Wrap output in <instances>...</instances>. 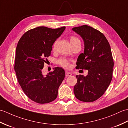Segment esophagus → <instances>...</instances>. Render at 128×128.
<instances>
[{
  "label": "esophagus",
  "instance_id": "obj_1",
  "mask_svg": "<svg viewBox=\"0 0 128 128\" xmlns=\"http://www.w3.org/2000/svg\"><path fill=\"white\" fill-rule=\"evenodd\" d=\"M72 74V73L71 72H66V76H71Z\"/></svg>",
  "mask_w": 128,
  "mask_h": 128
}]
</instances>
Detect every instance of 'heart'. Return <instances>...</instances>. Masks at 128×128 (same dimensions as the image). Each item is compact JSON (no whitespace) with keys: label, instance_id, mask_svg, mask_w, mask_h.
<instances>
[{"label":"heart","instance_id":"b5f03b06","mask_svg":"<svg viewBox=\"0 0 128 128\" xmlns=\"http://www.w3.org/2000/svg\"><path fill=\"white\" fill-rule=\"evenodd\" d=\"M70 43L72 44H72H75V43L80 42V40L78 38H76L75 36H71L70 37ZM57 43H58V40H56V41L54 42V43H53V45L52 47L53 50H56ZM58 63L59 65H60L61 66H63L64 68H69L70 66L69 61L66 59H61L59 60Z\"/></svg>","mask_w":128,"mask_h":128}]
</instances>
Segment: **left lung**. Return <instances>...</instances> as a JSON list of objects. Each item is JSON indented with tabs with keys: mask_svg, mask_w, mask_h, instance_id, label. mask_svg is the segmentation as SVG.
Masks as SVG:
<instances>
[{
	"mask_svg": "<svg viewBox=\"0 0 128 128\" xmlns=\"http://www.w3.org/2000/svg\"><path fill=\"white\" fill-rule=\"evenodd\" d=\"M84 42V52L78 56L77 69L88 70L86 76L76 75L75 97L83 102H93L104 94L112 79L114 62L111 49L104 34L88 25L72 28Z\"/></svg>",
	"mask_w": 128,
	"mask_h": 128,
	"instance_id": "1",
	"label": "left lung"
}]
</instances>
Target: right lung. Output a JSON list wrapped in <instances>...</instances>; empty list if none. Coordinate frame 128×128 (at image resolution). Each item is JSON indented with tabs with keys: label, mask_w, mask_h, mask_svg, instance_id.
<instances>
[{
	"label": "right lung",
	"mask_w": 128,
	"mask_h": 128,
	"mask_svg": "<svg viewBox=\"0 0 128 128\" xmlns=\"http://www.w3.org/2000/svg\"><path fill=\"white\" fill-rule=\"evenodd\" d=\"M65 29L66 27L56 29L38 27L27 31L18 43L14 66L16 77L24 93L36 103H50L58 96L66 75L64 70L56 67L46 75L42 70L53 43Z\"/></svg>",
	"instance_id": "add662e5"
}]
</instances>
